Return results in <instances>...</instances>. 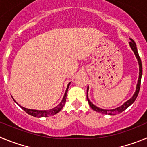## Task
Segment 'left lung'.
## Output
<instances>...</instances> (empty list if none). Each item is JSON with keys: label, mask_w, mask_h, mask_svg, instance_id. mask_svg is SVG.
Returning <instances> with one entry per match:
<instances>
[{"label": "left lung", "mask_w": 147, "mask_h": 147, "mask_svg": "<svg viewBox=\"0 0 147 147\" xmlns=\"http://www.w3.org/2000/svg\"><path fill=\"white\" fill-rule=\"evenodd\" d=\"M131 40V42H129L130 47L131 48L132 51H134V54H135L136 57L137 59V61H138V66H139V75H138V83H137L136 87V91L134 93V94L133 95V96L131 97L130 99L127 100V101L123 104V105L121 106L118 107L117 108H115V109H102V108H99L97 106L94 105L91 101L89 100L88 97V89H89V86H88L87 88V99L88 101V104L90 105V107L93 109V110L96 111L97 112H100V113L102 114H107V115H117V114H120L122 112H123L124 110H125L128 107L131 106L132 105L133 103L135 101V100L136 99L137 96H138V92H139L140 90V86H141V80H142V61H141V59L139 57V55H138V51H137V48H136V42H134V40L131 38H130Z\"/></svg>", "instance_id": "8db88e82"}]
</instances>
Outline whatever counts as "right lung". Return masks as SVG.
Here are the masks:
<instances>
[{
	"instance_id": "add662e5",
	"label": "right lung",
	"mask_w": 147,
	"mask_h": 147,
	"mask_svg": "<svg viewBox=\"0 0 147 147\" xmlns=\"http://www.w3.org/2000/svg\"><path fill=\"white\" fill-rule=\"evenodd\" d=\"M70 83H69V84L67 85V89H66V91H65V94H64V97H63L62 100H61V102L57 105V107H55L53 109H49V110H37V109H27V108L25 107H23L20 106V105H18L16 101L13 99V101L17 104L23 110L25 111L27 114L29 115H32V116H34L35 117H49V116H52V115H54L58 113L61 110L63 107H64V105H65V102H66V98H67V91H68V88H69V86L70 85Z\"/></svg>"
}]
</instances>
